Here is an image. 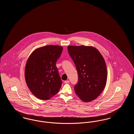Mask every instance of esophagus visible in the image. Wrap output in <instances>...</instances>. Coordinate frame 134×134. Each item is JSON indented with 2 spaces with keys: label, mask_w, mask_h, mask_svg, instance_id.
Wrapping results in <instances>:
<instances>
[{
  "label": "esophagus",
  "mask_w": 134,
  "mask_h": 134,
  "mask_svg": "<svg viewBox=\"0 0 134 134\" xmlns=\"http://www.w3.org/2000/svg\"><path fill=\"white\" fill-rule=\"evenodd\" d=\"M70 82V81L69 80H66L64 81V83H68Z\"/></svg>",
  "instance_id": "esophagus-1"
}]
</instances>
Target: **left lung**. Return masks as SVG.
I'll return each instance as SVG.
<instances>
[{"label": "left lung", "mask_w": 134, "mask_h": 134, "mask_svg": "<svg viewBox=\"0 0 134 134\" xmlns=\"http://www.w3.org/2000/svg\"><path fill=\"white\" fill-rule=\"evenodd\" d=\"M68 51L78 73V81L74 86L75 93L84 102L94 100L107 83V69L104 58L92 46H69Z\"/></svg>", "instance_id": "left-lung-1"}]
</instances>
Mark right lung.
<instances>
[{
  "instance_id": "1",
  "label": "right lung",
  "mask_w": 134,
  "mask_h": 134,
  "mask_svg": "<svg viewBox=\"0 0 134 134\" xmlns=\"http://www.w3.org/2000/svg\"><path fill=\"white\" fill-rule=\"evenodd\" d=\"M63 51L57 45H47L32 52L25 67L26 83L32 93L41 100H48L59 92L62 81L56 62Z\"/></svg>"
}]
</instances>
